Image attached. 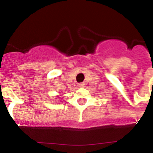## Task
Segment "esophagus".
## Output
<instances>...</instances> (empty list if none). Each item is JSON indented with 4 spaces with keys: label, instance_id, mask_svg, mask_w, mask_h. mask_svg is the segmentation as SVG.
I'll list each match as a JSON object with an SVG mask.
<instances>
[{
    "label": "esophagus",
    "instance_id": "34e87169",
    "mask_svg": "<svg viewBox=\"0 0 153 153\" xmlns=\"http://www.w3.org/2000/svg\"><path fill=\"white\" fill-rule=\"evenodd\" d=\"M78 86H79V88H84L85 87V84H84V83H80V84H78Z\"/></svg>",
    "mask_w": 153,
    "mask_h": 153
}]
</instances>
